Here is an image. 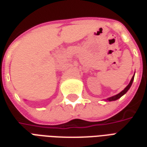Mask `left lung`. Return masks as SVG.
Here are the masks:
<instances>
[{
	"label": "left lung",
	"mask_w": 147,
	"mask_h": 147,
	"mask_svg": "<svg viewBox=\"0 0 147 147\" xmlns=\"http://www.w3.org/2000/svg\"><path fill=\"white\" fill-rule=\"evenodd\" d=\"M133 80H134V76L132 77V78L131 79V81H130V83L128 84V86L126 87L125 88V89L123 90L122 92H121L119 93V94H117V95H116V96H112V97H110V98H107V100L108 101H114V100H117V99H118L119 98H121L123 95H125V93L127 92L128 91V89L130 88V87L131 86V84H132V82H133Z\"/></svg>",
	"instance_id": "left-lung-1"
}]
</instances>
